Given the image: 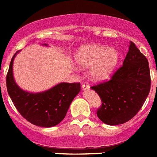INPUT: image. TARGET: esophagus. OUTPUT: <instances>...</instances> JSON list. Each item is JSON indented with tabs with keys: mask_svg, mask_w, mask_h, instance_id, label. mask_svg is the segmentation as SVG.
<instances>
[{
	"mask_svg": "<svg viewBox=\"0 0 157 157\" xmlns=\"http://www.w3.org/2000/svg\"><path fill=\"white\" fill-rule=\"evenodd\" d=\"M90 85L88 84L87 82H85V83H83L82 84V90H90Z\"/></svg>",
	"mask_w": 157,
	"mask_h": 157,
	"instance_id": "34e87169",
	"label": "esophagus"
}]
</instances>
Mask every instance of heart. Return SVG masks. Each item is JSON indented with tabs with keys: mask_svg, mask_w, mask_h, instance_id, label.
I'll return each mask as SVG.
<instances>
[{
	"mask_svg": "<svg viewBox=\"0 0 157 157\" xmlns=\"http://www.w3.org/2000/svg\"><path fill=\"white\" fill-rule=\"evenodd\" d=\"M75 59L80 67H90L92 77L101 81L107 78L114 72L119 61V53L116 48L90 43L79 48Z\"/></svg>",
	"mask_w": 157,
	"mask_h": 157,
	"instance_id": "b5f03b06",
	"label": "heart"
}]
</instances>
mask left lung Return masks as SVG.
I'll return each instance as SVG.
<instances>
[{"label": "left lung", "mask_w": 157, "mask_h": 157, "mask_svg": "<svg viewBox=\"0 0 157 157\" xmlns=\"http://www.w3.org/2000/svg\"><path fill=\"white\" fill-rule=\"evenodd\" d=\"M101 100L97 115L105 124L119 125L131 120L141 109L151 89L147 58L130 43L123 63L108 81L92 86Z\"/></svg>", "instance_id": "obj_1"}]
</instances>
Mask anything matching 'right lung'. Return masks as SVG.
I'll list each match as a JSON object with an SVG mask.
<instances>
[{
  "label": "right lung",
  "instance_id": "obj_1",
  "mask_svg": "<svg viewBox=\"0 0 157 157\" xmlns=\"http://www.w3.org/2000/svg\"><path fill=\"white\" fill-rule=\"evenodd\" d=\"M47 46V44H44ZM13 56L6 76L7 91L17 111L28 122L43 127L56 126L63 120L70 104L81 91L80 83H59L42 93L24 91L17 85L13 75Z\"/></svg>",
  "mask_w": 157,
  "mask_h": 157
}]
</instances>
